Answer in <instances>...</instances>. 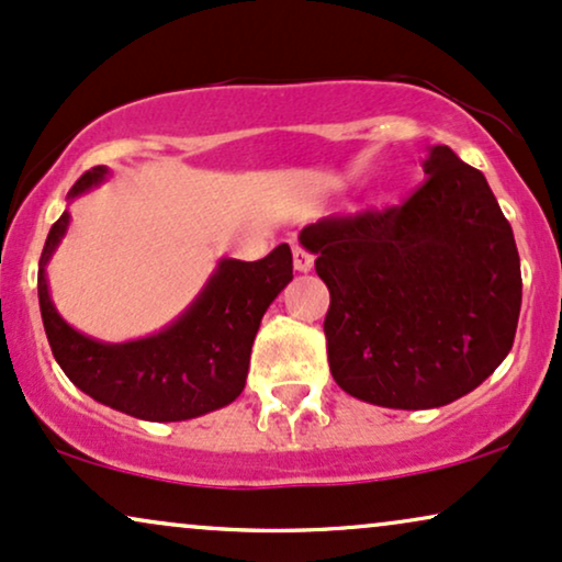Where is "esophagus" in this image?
<instances>
[{"label": "esophagus", "mask_w": 562, "mask_h": 562, "mask_svg": "<svg viewBox=\"0 0 562 562\" xmlns=\"http://www.w3.org/2000/svg\"><path fill=\"white\" fill-rule=\"evenodd\" d=\"M292 252H294V268L300 270V273H307V270H313L315 258H313V252H310L307 247H304V245H294Z\"/></svg>", "instance_id": "34e87169"}]
</instances>
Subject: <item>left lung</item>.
<instances>
[{
	"instance_id": "1",
	"label": "left lung",
	"mask_w": 562,
	"mask_h": 562,
	"mask_svg": "<svg viewBox=\"0 0 562 562\" xmlns=\"http://www.w3.org/2000/svg\"><path fill=\"white\" fill-rule=\"evenodd\" d=\"M401 205L328 216L302 245L330 292V375L385 408H435L482 385L514 346L521 260L480 169L435 145Z\"/></svg>"
}]
</instances>
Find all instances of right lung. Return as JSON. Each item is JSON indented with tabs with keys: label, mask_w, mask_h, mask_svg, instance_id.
I'll return each instance as SVG.
<instances>
[{
	"label": "right lung",
	"mask_w": 562,
	"mask_h": 562,
	"mask_svg": "<svg viewBox=\"0 0 562 562\" xmlns=\"http://www.w3.org/2000/svg\"><path fill=\"white\" fill-rule=\"evenodd\" d=\"M106 175V166H93L67 198L82 195ZM67 226L65 211L48 232L38 262L41 317L65 375L99 404L145 422H182L232 404L245 391L249 351L262 315L294 279L289 245H279L255 262L224 258L198 300L161 334L103 344L61 321L48 296L46 262Z\"/></svg>",
	"instance_id": "obj_1"
}]
</instances>
